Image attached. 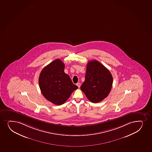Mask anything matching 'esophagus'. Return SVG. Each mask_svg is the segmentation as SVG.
<instances>
[{"label": "esophagus", "mask_w": 152, "mask_h": 152, "mask_svg": "<svg viewBox=\"0 0 152 152\" xmlns=\"http://www.w3.org/2000/svg\"><path fill=\"white\" fill-rule=\"evenodd\" d=\"M77 86H78V87L79 88H80V83H77V84H76Z\"/></svg>", "instance_id": "1"}]
</instances>
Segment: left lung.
Here are the masks:
<instances>
[{
	"instance_id": "obj_1",
	"label": "left lung",
	"mask_w": 152,
	"mask_h": 152,
	"mask_svg": "<svg viewBox=\"0 0 152 152\" xmlns=\"http://www.w3.org/2000/svg\"><path fill=\"white\" fill-rule=\"evenodd\" d=\"M113 83V76L109 70L98 61L93 60L87 64L85 81L80 88L87 98L95 103L108 96Z\"/></svg>"
}]
</instances>
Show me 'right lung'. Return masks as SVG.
<instances>
[{
    "label": "right lung",
    "mask_w": 152,
    "mask_h": 152,
    "mask_svg": "<svg viewBox=\"0 0 152 152\" xmlns=\"http://www.w3.org/2000/svg\"><path fill=\"white\" fill-rule=\"evenodd\" d=\"M64 63L61 59H56L42 70L39 78L43 96L57 105L64 103L78 88L70 76L64 73Z\"/></svg>",
    "instance_id": "right-lung-1"
}]
</instances>
